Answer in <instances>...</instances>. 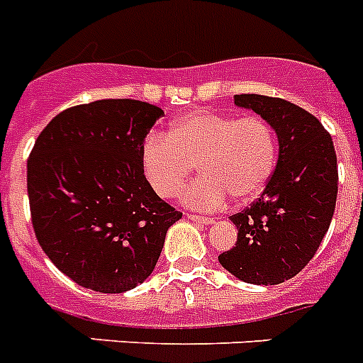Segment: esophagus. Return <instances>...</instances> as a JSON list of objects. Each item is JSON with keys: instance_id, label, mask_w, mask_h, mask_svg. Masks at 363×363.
<instances>
[{"instance_id": "1", "label": "esophagus", "mask_w": 363, "mask_h": 363, "mask_svg": "<svg viewBox=\"0 0 363 363\" xmlns=\"http://www.w3.org/2000/svg\"><path fill=\"white\" fill-rule=\"evenodd\" d=\"M189 218L198 222V224H213V222H215L211 216H202V215H189Z\"/></svg>"}]
</instances>
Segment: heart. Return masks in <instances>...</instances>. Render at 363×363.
<instances>
[{"label":"heart","mask_w":363,"mask_h":363,"mask_svg":"<svg viewBox=\"0 0 363 363\" xmlns=\"http://www.w3.org/2000/svg\"><path fill=\"white\" fill-rule=\"evenodd\" d=\"M277 134L257 113L229 116L194 110L176 119L167 134L150 132L141 145V167L161 198H174L191 178H200L182 194L185 206L218 209L228 196L247 203L264 191L277 167Z\"/></svg>","instance_id":"heart-1"}]
</instances>
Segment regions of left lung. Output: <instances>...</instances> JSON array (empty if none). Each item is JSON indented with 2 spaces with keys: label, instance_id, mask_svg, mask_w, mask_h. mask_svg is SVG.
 I'll return each mask as SVG.
<instances>
[{
  "label": "left lung",
  "instance_id": "obj_1",
  "mask_svg": "<svg viewBox=\"0 0 363 363\" xmlns=\"http://www.w3.org/2000/svg\"><path fill=\"white\" fill-rule=\"evenodd\" d=\"M235 104L252 108L277 132L279 160L262 194L229 216L237 244L218 261L252 284H279L311 262L330 225L337 196V161L330 134L318 117L279 97L242 93Z\"/></svg>",
  "mask_w": 363,
  "mask_h": 363
}]
</instances>
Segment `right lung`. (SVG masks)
Returning a JSON list of instances; mask_svg holds the SVG:
<instances>
[{
    "label": "right lung",
    "mask_w": 363,
    "mask_h": 363,
    "mask_svg": "<svg viewBox=\"0 0 363 363\" xmlns=\"http://www.w3.org/2000/svg\"><path fill=\"white\" fill-rule=\"evenodd\" d=\"M163 110L104 99L60 111L27 160L34 235L77 284L121 294L152 274L182 213L161 200L141 167V145Z\"/></svg>",
    "instance_id": "1"
}]
</instances>
